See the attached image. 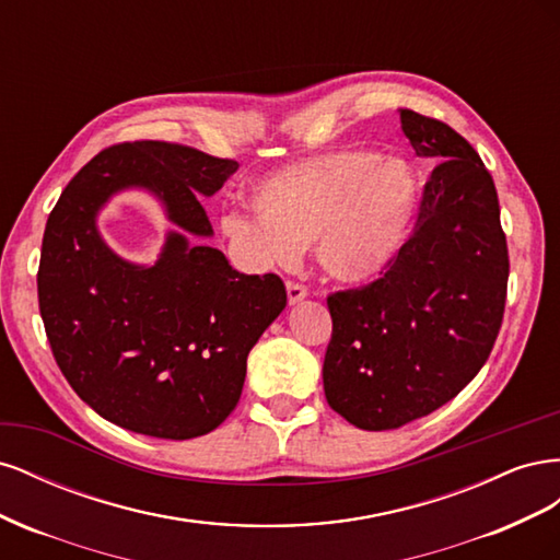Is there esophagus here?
<instances>
[{"label": "esophagus", "mask_w": 560, "mask_h": 560, "mask_svg": "<svg viewBox=\"0 0 560 560\" xmlns=\"http://www.w3.org/2000/svg\"><path fill=\"white\" fill-rule=\"evenodd\" d=\"M308 296V290L299 282H287V301H290V306H296L303 299Z\"/></svg>", "instance_id": "34e87169"}]
</instances>
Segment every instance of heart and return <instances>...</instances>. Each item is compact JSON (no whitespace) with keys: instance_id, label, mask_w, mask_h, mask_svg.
Segmentation results:
<instances>
[{"instance_id":"obj_1","label":"heart","mask_w":560,"mask_h":560,"mask_svg":"<svg viewBox=\"0 0 560 560\" xmlns=\"http://www.w3.org/2000/svg\"><path fill=\"white\" fill-rule=\"evenodd\" d=\"M420 202L416 167L369 149H341L292 163L252 189L257 214H226L224 231L259 259L290 266L315 243L334 280L364 282L409 241Z\"/></svg>"}]
</instances>
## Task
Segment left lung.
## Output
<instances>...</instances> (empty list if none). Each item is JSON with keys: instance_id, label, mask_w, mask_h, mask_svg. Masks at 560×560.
<instances>
[{"instance_id": "obj_1", "label": "left lung", "mask_w": 560, "mask_h": 560, "mask_svg": "<svg viewBox=\"0 0 560 560\" xmlns=\"http://www.w3.org/2000/svg\"><path fill=\"white\" fill-rule=\"evenodd\" d=\"M399 118L416 156L439 161L416 229L383 278L327 299L325 395L369 432L436 411L479 374L510 278L498 191L477 151L436 118L411 109Z\"/></svg>"}]
</instances>
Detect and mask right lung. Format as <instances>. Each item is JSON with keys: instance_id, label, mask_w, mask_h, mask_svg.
Here are the masks:
<instances>
[{"instance_id": "1", "label": "right lung", "mask_w": 560, "mask_h": 560, "mask_svg": "<svg viewBox=\"0 0 560 560\" xmlns=\"http://www.w3.org/2000/svg\"><path fill=\"white\" fill-rule=\"evenodd\" d=\"M235 171L184 144H114L48 214L37 273L48 343L74 393L118 428L179 442L222 425L249 350L287 306L276 273H238L200 243L212 235L200 196ZM128 188L154 195L176 224L151 267L121 260L96 231L98 210Z\"/></svg>"}]
</instances>
